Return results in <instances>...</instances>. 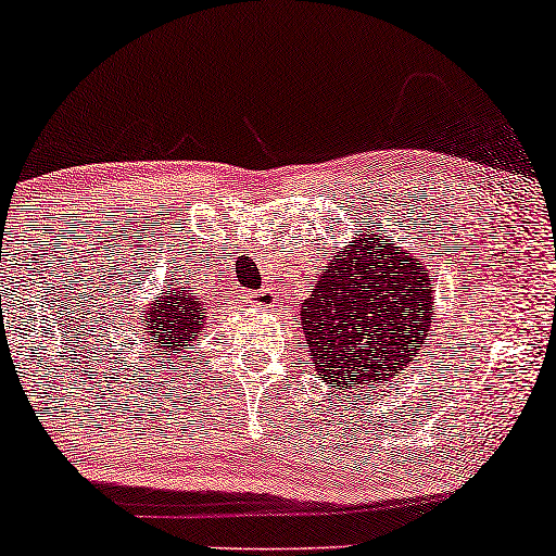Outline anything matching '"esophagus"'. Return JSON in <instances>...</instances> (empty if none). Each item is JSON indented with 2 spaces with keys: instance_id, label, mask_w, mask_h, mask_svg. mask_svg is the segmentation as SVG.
<instances>
[{
  "instance_id": "obj_1",
  "label": "esophagus",
  "mask_w": 556,
  "mask_h": 556,
  "mask_svg": "<svg viewBox=\"0 0 556 556\" xmlns=\"http://www.w3.org/2000/svg\"><path fill=\"white\" fill-rule=\"evenodd\" d=\"M244 299H248V304H255V306H276L278 304V295L273 288H261V291H248L244 293Z\"/></svg>"
}]
</instances>
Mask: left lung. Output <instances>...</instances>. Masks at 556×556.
<instances>
[{
	"label": "left lung",
	"instance_id": "1",
	"mask_svg": "<svg viewBox=\"0 0 556 556\" xmlns=\"http://www.w3.org/2000/svg\"><path fill=\"white\" fill-rule=\"evenodd\" d=\"M431 314L427 265L378 232L365 235L337 252L316 278L301 306L304 348L324 383L359 395L414 363Z\"/></svg>",
	"mask_w": 556,
	"mask_h": 556
}]
</instances>
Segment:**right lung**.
I'll list each match as a JSON object with an SVG mask.
<instances>
[{
    "label": "right lung",
    "mask_w": 556,
    "mask_h": 556,
    "mask_svg": "<svg viewBox=\"0 0 556 556\" xmlns=\"http://www.w3.org/2000/svg\"><path fill=\"white\" fill-rule=\"evenodd\" d=\"M206 308L181 288H165L161 304H150L148 324L150 340H155L161 355L184 357V352L193 350L199 331L204 327Z\"/></svg>",
    "instance_id": "1"
}]
</instances>
